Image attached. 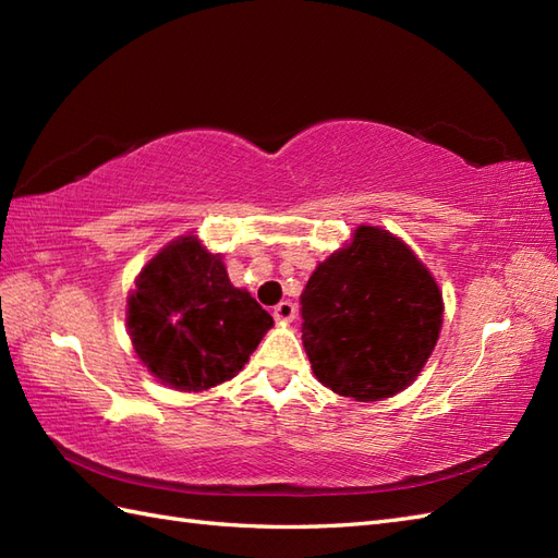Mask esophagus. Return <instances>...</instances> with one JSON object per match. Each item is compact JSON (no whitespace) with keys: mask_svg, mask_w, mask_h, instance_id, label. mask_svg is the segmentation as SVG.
Here are the masks:
<instances>
[{"mask_svg":"<svg viewBox=\"0 0 558 558\" xmlns=\"http://www.w3.org/2000/svg\"><path fill=\"white\" fill-rule=\"evenodd\" d=\"M294 314H298V310H294V304L290 300H282L280 304L272 306V316H276V322H280V324L292 322Z\"/></svg>","mask_w":558,"mask_h":558,"instance_id":"esophagus-1","label":"esophagus"}]
</instances>
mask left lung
Instances as JSON below:
<instances>
[{"mask_svg": "<svg viewBox=\"0 0 558 558\" xmlns=\"http://www.w3.org/2000/svg\"><path fill=\"white\" fill-rule=\"evenodd\" d=\"M300 304L302 340L316 378L360 402L408 388L429 360L444 322L432 272L398 236L369 225L318 264Z\"/></svg>", "mask_w": 558, "mask_h": 558, "instance_id": "8db88e82", "label": "left lung"}]
</instances>
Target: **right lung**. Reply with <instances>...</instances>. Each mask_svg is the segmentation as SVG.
<instances>
[{
	"label": "right lung",
	"instance_id": "right-lung-1",
	"mask_svg": "<svg viewBox=\"0 0 558 558\" xmlns=\"http://www.w3.org/2000/svg\"><path fill=\"white\" fill-rule=\"evenodd\" d=\"M270 326L272 316L232 286L220 256L196 236L165 246L129 298L136 354L177 390H206L240 374Z\"/></svg>",
	"mask_w": 558,
	"mask_h": 558
}]
</instances>
